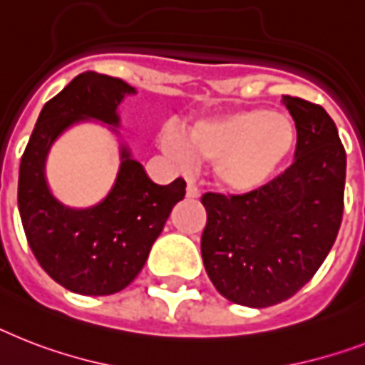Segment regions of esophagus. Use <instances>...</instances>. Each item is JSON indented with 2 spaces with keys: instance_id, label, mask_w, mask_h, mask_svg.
<instances>
[{
  "instance_id": "1",
  "label": "esophagus",
  "mask_w": 365,
  "mask_h": 365,
  "mask_svg": "<svg viewBox=\"0 0 365 365\" xmlns=\"http://www.w3.org/2000/svg\"><path fill=\"white\" fill-rule=\"evenodd\" d=\"M185 195H187V198H198L200 197V191H198L197 185H192V183H187V189H185Z\"/></svg>"
}]
</instances>
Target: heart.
Here are the masks:
<instances>
[{
    "label": "heart",
    "instance_id": "1",
    "mask_svg": "<svg viewBox=\"0 0 365 365\" xmlns=\"http://www.w3.org/2000/svg\"><path fill=\"white\" fill-rule=\"evenodd\" d=\"M298 125L289 114L264 106L240 108L197 120L185 138L163 136V150L174 161L212 163L213 182L236 195L266 187L289 165L298 146Z\"/></svg>",
    "mask_w": 365,
    "mask_h": 365
}]
</instances>
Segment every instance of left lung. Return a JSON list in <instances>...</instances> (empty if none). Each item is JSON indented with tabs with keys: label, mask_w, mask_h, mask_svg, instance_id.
Listing matches in <instances>:
<instances>
[{
	"label": "left lung",
	"mask_w": 365,
	"mask_h": 365,
	"mask_svg": "<svg viewBox=\"0 0 365 365\" xmlns=\"http://www.w3.org/2000/svg\"><path fill=\"white\" fill-rule=\"evenodd\" d=\"M298 125L294 163L247 195L206 192L200 251L206 274L227 300L268 307L289 300L315 275L343 217L346 155L322 106L283 96Z\"/></svg>",
	"instance_id": "obj_1"
}]
</instances>
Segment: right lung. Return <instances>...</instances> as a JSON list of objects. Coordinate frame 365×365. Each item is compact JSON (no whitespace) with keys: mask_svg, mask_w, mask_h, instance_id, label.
<instances>
[{"mask_svg":"<svg viewBox=\"0 0 365 365\" xmlns=\"http://www.w3.org/2000/svg\"><path fill=\"white\" fill-rule=\"evenodd\" d=\"M131 93L135 88L121 78L93 71L78 75L43 106L20 161L19 210L29 247L56 283L78 294L106 296L125 289L185 197L182 178L157 185L125 146L114 187L103 202L75 210L50 192L44 163L56 138L90 118L118 125V105Z\"/></svg>","mask_w":365,"mask_h":365,"instance_id":"1","label":"right lung"}]
</instances>
